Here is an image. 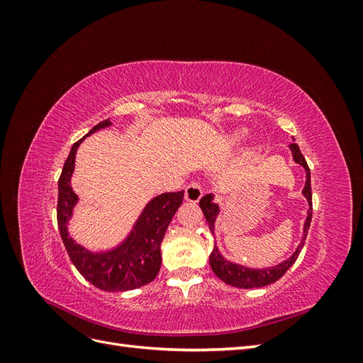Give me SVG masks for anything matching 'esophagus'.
I'll list each match as a JSON object with an SVG mask.
<instances>
[{"mask_svg": "<svg viewBox=\"0 0 363 363\" xmlns=\"http://www.w3.org/2000/svg\"><path fill=\"white\" fill-rule=\"evenodd\" d=\"M203 196V189L199 183H189L184 189V200L188 203H199Z\"/></svg>", "mask_w": 363, "mask_h": 363, "instance_id": "34e87169", "label": "esophagus"}]
</instances>
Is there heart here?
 <instances>
[{
	"mask_svg": "<svg viewBox=\"0 0 363 363\" xmlns=\"http://www.w3.org/2000/svg\"><path fill=\"white\" fill-rule=\"evenodd\" d=\"M244 136H245V130H236V131H233V133H230L228 138L233 142V144H236V142H239Z\"/></svg>",
	"mask_w": 363,
	"mask_h": 363,
	"instance_id": "heart-1",
	"label": "heart"
}]
</instances>
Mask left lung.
<instances>
[{
	"instance_id": "obj_1",
	"label": "left lung",
	"mask_w": 363,
	"mask_h": 363,
	"mask_svg": "<svg viewBox=\"0 0 363 363\" xmlns=\"http://www.w3.org/2000/svg\"><path fill=\"white\" fill-rule=\"evenodd\" d=\"M289 150L292 152V159L295 163H298L300 167L304 168L306 171V183L303 188V195L304 199L307 200V204H309V211H307V216L304 219V225H303V236H301V242L298 244V247L295 248V251L292 255L284 259L283 262L277 263L274 267H267V268H251V267H245L240 265V263L232 262L225 259L221 251L218 248V244L215 240L213 250L211 252V257H208V263H211V268L215 272V276L218 279H221L224 283L230 284V286L235 288H240V289H251V288H263L268 286V284L277 281L279 279L283 277V274L286 272L292 265L294 262L298 257L300 251L304 245V240L307 236V232H309L311 227V219H312V189H311V169L307 167L306 159L303 157L301 151L296 144H291ZM200 207L206 216V221L208 224V228L215 236V228H216V219L221 213V206H219L215 201V195L213 194H207L204 195L203 199L200 200Z\"/></svg>"
}]
</instances>
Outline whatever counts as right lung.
Here are the masks:
<instances>
[{
  "label": "right lung",
  "instance_id": "right-lung-1",
  "mask_svg": "<svg viewBox=\"0 0 363 363\" xmlns=\"http://www.w3.org/2000/svg\"><path fill=\"white\" fill-rule=\"evenodd\" d=\"M111 125V119L103 121L72 145L59 179L57 224L68 256L82 276L98 289L124 292L138 289L156 279L162 265L160 244L172 216L183 203L184 191L163 192L151 199L125 238L111 248L91 250L77 242L68 228L75 206L80 201L71 186L77 150L87 136Z\"/></svg>",
  "mask_w": 363,
  "mask_h": 363
}]
</instances>
